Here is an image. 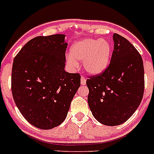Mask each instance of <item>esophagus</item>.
<instances>
[{"label": "esophagus", "mask_w": 154, "mask_h": 154, "mask_svg": "<svg viewBox=\"0 0 154 154\" xmlns=\"http://www.w3.org/2000/svg\"><path fill=\"white\" fill-rule=\"evenodd\" d=\"M86 82H87V80H86V78L84 77H83V76H82L81 79H80V84H81V85L82 86L85 85Z\"/></svg>", "instance_id": "obj_1"}]
</instances>
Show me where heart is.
I'll use <instances>...</instances> for the list:
<instances>
[{
    "label": "heart",
    "mask_w": 154,
    "mask_h": 154,
    "mask_svg": "<svg viewBox=\"0 0 154 154\" xmlns=\"http://www.w3.org/2000/svg\"><path fill=\"white\" fill-rule=\"evenodd\" d=\"M71 55L67 56V63L71 68L78 66L77 61H83L84 67L92 75L102 74L109 65L112 45L104 38H84L74 43L70 49Z\"/></svg>",
    "instance_id": "obj_1"
}]
</instances>
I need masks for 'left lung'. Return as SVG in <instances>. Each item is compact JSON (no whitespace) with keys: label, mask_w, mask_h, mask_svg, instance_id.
<instances>
[{"label":"left lung","mask_w":154,"mask_h":154,"mask_svg":"<svg viewBox=\"0 0 154 154\" xmlns=\"http://www.w3.org/2000/svg\"><path fill=\"white\" fill-rule=\"evenodd\" d=\"M114 50L104 72L89 77L88 104L93 117L108 126L119 125L134 113L144 90L143 60L133 45L117 33Z\"/></svg>","instance_id":"8db88e82"}]
</instances>
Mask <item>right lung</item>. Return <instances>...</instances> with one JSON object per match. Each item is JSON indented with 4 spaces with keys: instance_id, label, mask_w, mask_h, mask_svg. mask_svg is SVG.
Returning a JSON list of instances; mask_svg holds the SVG:
<instances>
[{
    "instance_id": "add662e5",
    "label": "right lung",
    "mask_w": 154,
    "mask_h": 154,
    "mask_svg": "<svg viewBox=\"0 0 154 154\" xmlns=\"http://www.w3.org/2000/svg\"><path fill=\"white\" fill-rule=\"evenodd\" d=\"M65 35L38 36L14 57L11 90L18 109L28 122L40 129L60 125L80 86L79 74L64 70Z\"/></svg>"
}]
</instances>
